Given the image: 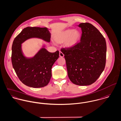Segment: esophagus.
<instances>
[{
	"instance_id": "1",
	"label": "esophagus",
	"mask_w": 121,
	"mask_h": 121,
	"mask_svg": "<svg viewBox=\"0 0 121 121\" xmlns=\"http://www.w3.org/2000/svg\"><path fill=\"white\" fill-rule=\"evenodd\" d=\"M59 56L61 57H63L64 56V54L61 51H60L59 52Z\"/></svg>"
}]
</instances>
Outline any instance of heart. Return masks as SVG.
Wrapping results in <instances>:
<instances>
[{
	"label": "heart",
	"instance_id": "heart-1",
	"mask_svg": "<svg viewBox=\"0 0 121 121\" xmlns=\"http://www.w3.org/2000/svg\"><path fill=\"white\" fill-rule=\"evenodd\" d=\"M81 38V33L77 29H67L57 33L54 36L55 42L58 44L65 42V46L67 48H74Z\"/></svg>",
	"mask_w": 121,
	"mask_h": 121
}]
</instances>
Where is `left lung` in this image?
<instances>
[{"label":"left lung","mask_w":121,"mask_h":121,"mask_svg":"<svg viewBox=\"0 0 121 121\" xmlns=\"http://www.w3.org/2000/svg\"><path fill=\"white\" fill-rule=\"evenodd\" d=\"M82 30L80 42L73 48L62 49L68 76L73 84L90 85L103 72L106 64L107 46L100 32L89 23L78 25Z\"/></svg>","instance_id":"left-lung-1"}]
</instances>
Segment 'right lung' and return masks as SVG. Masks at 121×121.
Segmentation results:
<instances>
[{"label":"right lung","mask_w":121,"mask_h":121,"mask_svg":"<svg viewBox=\"0 0 121 121\" xmlns=\"http://www.w3.org/2000/svg\"><path fill=\"white\" fill-rule=\"evenodd\" d=\"M51 34L48 28L27 27L15 38L12 47V62L20 80L25 85L40 88L48 84L53 65L59 57V51L51 53L44 44L32 57L25 56L22 44L28 39L38 38L49 43Z\"/></svg>","instance_id":"1"}]
</instances>
